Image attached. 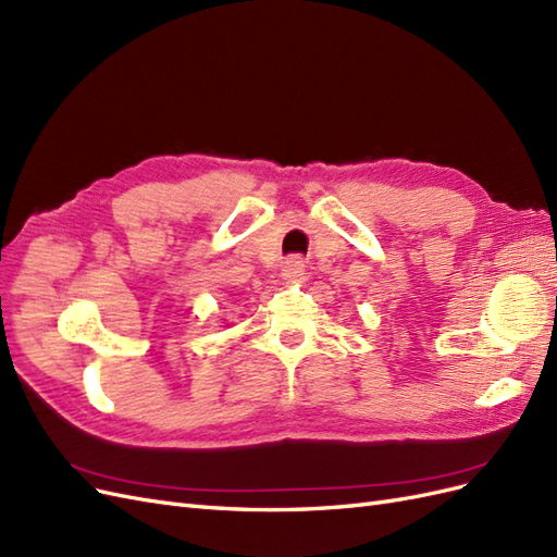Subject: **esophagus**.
<instances>
[{"mask_svg": "<svg viewBox=\"0 0 557 557\" xmlns=\"http://www.w3.org/2000/svg\"><path fill=\"white\" fill-rule=\"evenodd\" d=\"M282 277L287 282H300L306 277V261L300 257H292L282 265Z\"/></svg>", "mask_w": 557, "mask_h": 557, "instance_id": "obj_1", "label": "esophagus"}]
</instances>
